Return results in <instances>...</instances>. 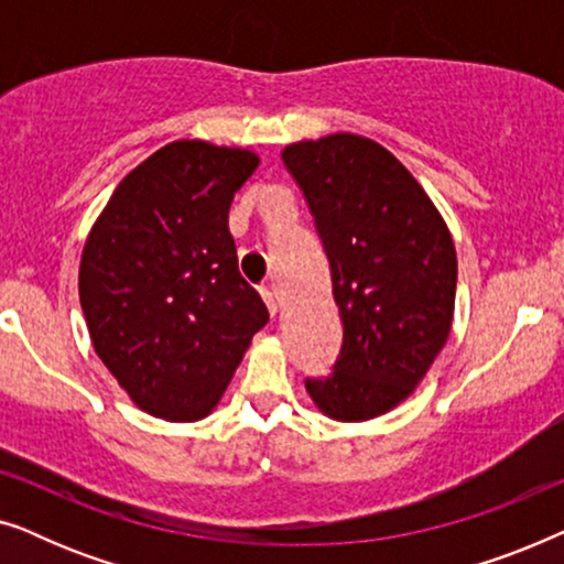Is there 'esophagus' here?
Here are the masks:
<instances>
[{"mask_svg": "<svg viewBox=\"0 0 564 564\" xmlns=\"http://www.w3.org/2000/svg\"><path fill=\"white\" fill-rule=\"evenodd\" d=\"M261 297H264V303H267V307H269V313H276L280 311V300H276V295H274V290L272 288H261Z\"/></svg>", "mask_w": 564, "mask_h": 564, "instance_id": "obj_1", "label": "esophagus"}]
</instances>
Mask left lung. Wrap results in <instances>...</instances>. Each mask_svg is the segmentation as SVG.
Masks as SVG:
<instances>
[{
	"label": "left lung",
	"mask_w": 564,
	"mask_h": 564,
	"mask_svg": "<svg viewBox=\"0 0 564 564\" xmlns=\"http://www.w3.org/2000/svg\"><path fill=\"white\" fill-rule=\"evenodd\" d=\"M282 161L315 215L344 321L334 375L305 390L328 419H377L413 395L452 334V234L426 189L372 138L297 141Z\"/></svg>",
	"instance_id": "1"
}]
</instances>
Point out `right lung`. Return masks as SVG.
Returning a JSON list of instances; mask_svg holds the SVG:
<instances>
[{
    "instance_id": "1",
    "label": "right lung",
    "mask_w": 564,
    "mask_h": 564,
    "mask_svg": "<svg viewBox=\"0 0 564 564\" xmlns=\"http://www.w3.org/2000/svg\"><path fill=\"white\" fill-rule=\"evenodd\" d=\"M259 161L199 138L166 143L118 184L84 241L79 300L91 346L156 419L210 415L269 321L228 230L234 195Z\"/></svg>"
}]
</instances>
